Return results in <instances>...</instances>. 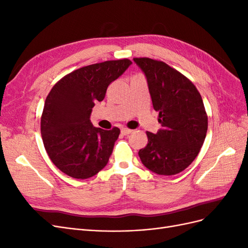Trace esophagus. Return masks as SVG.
I'll return each mask as SVG.
<instances>
[{
	"label": "esophagus",
	"instance_id": "34e87169",
	"mask_svg": "<svg viewBox=\"0 0 248 248\" xmlns=\"http://www.w3.org/2000/svg\"><path fill=\"white\" fill-rule=\"evenodd\" d=\"M131 132H132V130H130V129H128V128H122V129H121V133L124 134V136H127V134H129V133H131Z\"/></svg>",
	"mask_w": 248,
	"mask_h": 248
}]
</instances>
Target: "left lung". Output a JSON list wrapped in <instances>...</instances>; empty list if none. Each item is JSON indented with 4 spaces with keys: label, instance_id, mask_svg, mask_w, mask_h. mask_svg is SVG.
I'll list each match as a JSON object with an SVG mask.
<instances>
[{
    "label": "left lung",
    "instance_id": "left-lung-1",
    "mask_svg": "<svg viewBox=\"0 0 248 248\" xmlns=\"http://www.w3.org/2000/svg\"><path fill=\"white\" fill-rule=\"evenodd\" d=\"M147 78L153 108L161 128L147 132L148 144L139 151L141 163L158 175L171 176L196 159L204 144L208 117L196 86L168 64L134 58Z\"/></svg>",
    "mask_w": 248,
    "mask_h": 248
}]
</instances>
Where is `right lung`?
I'll return each instance as SVG.
<instances>
[{
	"label": "right lung",
	"mask_w": 248,
	"mask_h": 248,
	"mask_svg": "<svg viewBox=\"0 0 248 248\" xmlns=\"http://www.w3.org/2000/svg\"><path fill=\"white\" fill-rule=\"evenodd\" d=\"M131 64L123 59L82 67L50 90L41 117V136L50 160L64 174L88 179L108 164L120 129L98 128L90 117L108 85Z\"/></svg>",
	"instance_id": "add662e5"
}]
</instances>
